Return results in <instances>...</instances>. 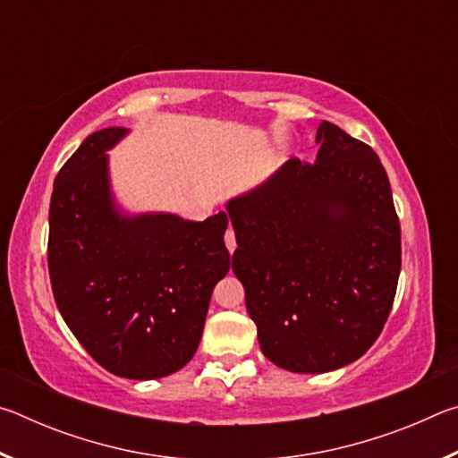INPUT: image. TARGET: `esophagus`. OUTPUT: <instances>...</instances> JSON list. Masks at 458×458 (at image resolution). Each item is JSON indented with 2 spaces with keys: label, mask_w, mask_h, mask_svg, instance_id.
Returning <instances> with one entry per match:
<instances>
[{
  "label": "esophagus",
  "mask_w": 458,
  "mask_h": 458,
  "mask_svg": "<svg viewBox=\"0 0 458 458\" xmlns=\"http://www.w3.org/2000/svg\"><path fill=\"white\" fill-rule=\"evenodd\" d=\"M224 242H226V248L230 252L236 250V236H234V230L228 228L226 230V236H224Z\"/></svg>",
  "instance_id": "obj_1"
}]
</instances>
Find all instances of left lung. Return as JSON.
I'll return each instance as SVG.
<instances>
[{
	"label": "left lung",
	"mask_w": 458,
	"mask_h": 458,
	"mask_svg": "<svg viewBox=\"0 0 458 458\" xmlns=\"http://www.w3.org/2000/svg\"><path fill=\"white\" fill-rule=\"evenodd\" d=\"M313 164L289 159L228 199L244 286L262 353L297 374L360 360L390 315L400 276V222L369 145L323 121Z\"/></svg>",
	"instance_id": "obj_1"
}]
</instances>
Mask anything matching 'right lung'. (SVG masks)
I'll use <instances>...</instances> for the list:
<instances>
[{"label":"right lung","instance_id":"right-lung-1","mask_svg":"<svg viewBox=\"0 0 458 458\" xmlns=\"http://www.w3.org/2000/svg\"><path fill=\"white\" fill-rule=\"evenodd\" d=\"M129 129L97 131L54 180L48 268L62 319L92 360L129 379L174 374L196 353L230 270L228 216L123 212L108 155Z\"/></svg>","mask_w":458,"mask_h":458}]
</instances>
